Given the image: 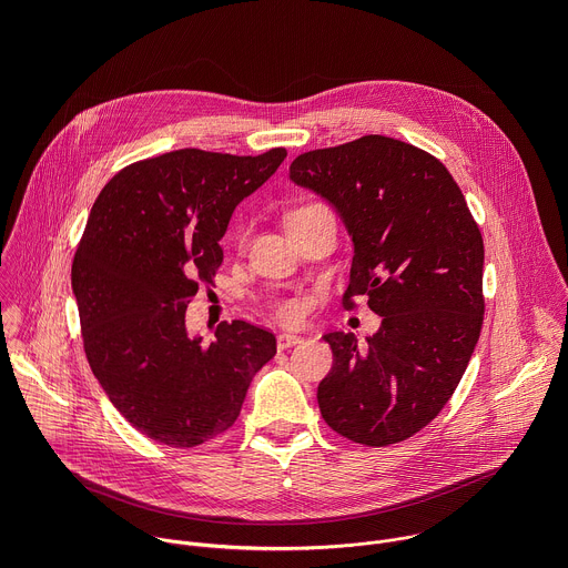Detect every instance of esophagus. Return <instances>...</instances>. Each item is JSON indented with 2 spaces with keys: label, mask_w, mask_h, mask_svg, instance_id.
Masks as SVG:
<instances>
[{
  "label": "esophagus",
  "mask_w": 568,
  "mask_h": 568,
  "mask_svg": "<svg viewBox=\"0 0 568 568\" xmlns=\"http://www.w3.org/2000/svg\"><path fill=\"white\" fill-rule=\"evenodd\" d=\"M303 342V337L301 335H294V333H281L278 337H276V346L281 348V351H285V348H290V346H296V344H301Z\"/></svg>",
  "instance_id": "esophagus-1"
}]
</instances>
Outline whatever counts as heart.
I'll list each match as a JSON object with an SVG mask.
<instances>
[{
  "label": "heart",
  "instance_id": "heart-1",
  "mask_svg": "<svg viewBox=\"0 0 568 568\" xmlns=\"http://www.w3.org/2000/svg\"><path fill=\"white\" fill-rule=\"evenodd\" d=\"M278 316H281L283 321L292 323V321H296V318L301 316V305H298L296 301H287V303H283V305L278 307Z\"/></svg>",
  "mask_w": 568,
  "mask_h": 568
}]
</instances>
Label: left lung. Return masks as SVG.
<instances>
[{
	"mask_svg": "<svg viewBox=\"0 0 568 568\" xmlns=\"http://www.w3.org/2000/svg\"><path fill=\"white\" fill-rule=\"evenodd\" d=\"M353 237L344 305L366 294L382 326L359 346L323 335L333 368L316 399L344 438L386 447L427 427L456 390L483 326V237L449 171L429 152L382 134L310 150L290 166Z\"/></svg>",
	"mask_w": 568,
	"mask_h": 568,
	"instance_id": "8db88e82",
	"label": "left lung"
}]
</instances>
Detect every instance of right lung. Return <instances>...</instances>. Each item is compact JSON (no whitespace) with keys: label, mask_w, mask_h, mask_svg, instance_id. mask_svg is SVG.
<instances>
[{"label":"right lung","mask_w":568,"mask_h":568,"mask_svg":"<svg viewBox=\"0 0 568 568\" xmlns=\"http://www.w3.org/2000/svg\"><path fill=\"white\" fill-rule=\"evenodd\" d=\"M285 156L173 150L116 173L92 206L71 265L85 355L119 414L161 445L224 434L276 355V337L247 321H224L211 344L191 337L186 307L222 265L233 209Z\"/></svg>","instance_id":"obj_1"}]
</instances>
